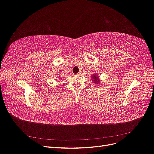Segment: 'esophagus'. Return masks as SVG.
Segmentation results:
<instances>
[{"instance_id":"34e87169","label":"esophagus","mask_w":154,"mask_h":154,"mask_svg":"<svg viewBox=\"0 0 154 154\" xmlns=\"http://www.w3.org/2000/svg\"><path fill=\"white\" fill-rule=\"evenodd\" d=\"M77 74H78V75H80V74H81V72H79Z\"/></svg>"}]
</instances>
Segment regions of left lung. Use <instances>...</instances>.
Here are the masks:
<instances>
[{
    "instance_id": "obj_1",
    "label": "left lung",
    "mask_w": 154,
    "mask_h": 154,
    "mask_svg": "<svg viewBox=\"0 0 154 154\" xmlns=\"http://www.w3.org/2000/svg\"><path fill=\"white\" fill-rule=\"evenodd\" d=\"M92 80L94 81V83H96V84H97H97H99V83L100 82V81L99 80V76H98L96 75V74H94V75L92 76Z\"/></svg>"
}]
</instances>
